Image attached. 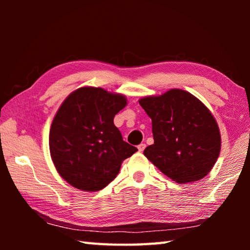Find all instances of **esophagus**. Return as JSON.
Returning <instances> with one entry per match:
<instances>
[{
	"mask_svg": "<svg viewBox=\"0 0 250 250\" xmlns=\"http://www.w3.org/2000/svg\"><path fill=\"white\" fill-rule=\"evenodd\" d=\"M145 149H146V145H145V143H141V145L138 146L139 152H143V151H145Z\"/></svg>",
	"mask_w": 250,
	"mask_h": 250,
	"instance_id": "34e87169",
	"label": "esophagus"
}]
</instances>
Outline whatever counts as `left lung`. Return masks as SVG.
I'll use <instances>...</instances> for the list:
<instances>
[{"instance_id":"obj_1","label":"left lung","mask_w":250,"mask_h":250,"mask_svg":"<svg viewBox=\"0 0 250 250\" xmlns=\"http://www.w3.org/2000/svg\"><path fill=\"white\" fill-rule=\"evenodd\" d=\"M139 104L152 120L154 143L143 151L147 160L176 183L208 174L221 152V133L206 105L182 89L145 97Z\"/></svg>"}]
</instances>
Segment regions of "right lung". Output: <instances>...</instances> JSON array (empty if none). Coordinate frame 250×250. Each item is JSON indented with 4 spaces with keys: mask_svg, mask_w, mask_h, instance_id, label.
Returning a JSON list of instances; mask_svg holds the SVG:
<instances>
[{
    "mask_svg": "<svg viewBox=\"0 0 250 250\" xmlns=\"http://www.w3.org/2000/svg\"><path fill=\"white\" fill-rule=\"evenodd\" d=\"M125 105L124 95L96 87L79 88L64 100L50 126L49 151L67 183L82 191L103 189L138 151L113 124Z\"/></svg>",
    "mask_w": 250,
    "mask_h": 250,
    "instance_id": "obj_1",
    "label": "right lung"
}]
</instances>
